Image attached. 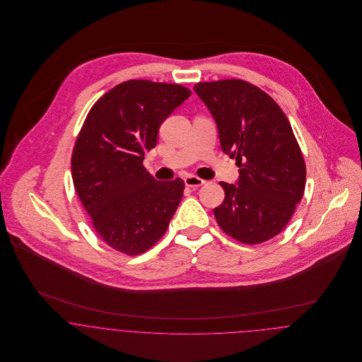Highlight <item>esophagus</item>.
I'll use <instances>...</instances> for the list:
<instances>
[{
  "instance_id": "1",
  "label": "esophagus",
  "mask_w": 362,
  "mask_h": 362,
  "mask_svg": "<svg viewBox=\"0 0 362 362\" xmlns=\"http://www.w3.org/2000/svg\"><path fill=\"white\" fill-rule=\"evenodd\" d=\"M184 182L187 187H191V188H198V187H202L205 184V181L202 178H198L195 175H187L184 178Z\"/></svg>"
}]
</instances>
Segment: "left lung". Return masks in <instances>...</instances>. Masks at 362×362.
Returning <instances> with one entry per match:
<instances>
[{"instance_id":"left-lung-1","label":"left lung","mask_w":362,"mask_h":362,"mask_svg":"<svg viewBox=\"0 0 362 362\" xmlns=\"http://www.w3.org/2000/svg\"><path fill=\"white\" fill-rule=\"evenodd\" d=\"M218 132L221 149L237 160L235 184L214 207L220 228L244 244L264 243L290 221L305 188V163L291 125L277 103L241 79L194 86Z\"/></svg>"}]
</instances>
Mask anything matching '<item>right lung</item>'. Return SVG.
Segmentation results:
<instances>
[{"instance_id":"add662e5","label":"right lung","mask_w":362,"mask_h":362,"mask_svg":"<svg viewBox=\"0 0 362 362\" xmlns=\"http://www.w3.org/2000/svg\"><path fill=\"white\" fill-rule=\"evenodd\" d=\"M191 96L181 85L127 81L89 111L71 170L93 227L127 255L148 251L163 237L184 192V181H157L144 167L163 121Z\"/></svg>"}]
</instances>
